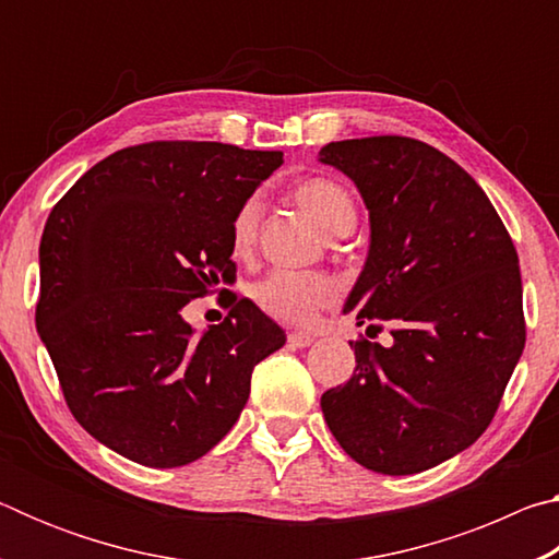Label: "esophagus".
I'll use <instances>...</instances> for the list:
<instances>
[{"label": "esophagus", "mask_w": 559, "mask_h": 559, "mask_svg": "<svg viewBox=\"0 0 559 559\" xmlns=\"http://www.w3.org/2000/svg\"><path fill=\"white\" fill-rule=\"evenodd\" d=\"M316 335L306 333V330H293V333H288V345L290 347H308L310 343H313Z\"/></svg>", "instance_id": "34e87169"}]
</instances>
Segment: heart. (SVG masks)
Segmentation results:
<instances>
[{"instance_id":"heart-1","label":"heart","mask_w":559,"mask_h":559,"mask_svg":"<svg viewBox=\"0 0 559 559\" xmlns=\"http://www.w3.org/2000/svg\"><path fill=\"white\" fill-rule=\"evenodd\" d=\"M293 200L302 212L313 216L320 229L330 236H343L355 226V202L347 189L330 177H308L293 187ZM261 204L249 197L239 204L231 219V251L249 257L259 236ZM337 296L335 281L325 273L271 271L251 286V298L263 313L283 323H308L320 308Z\"/></svg>"}]
</instances>
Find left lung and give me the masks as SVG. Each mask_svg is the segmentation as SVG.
Masks as SVG:
<instances>
[{"label": "left lung", "mask_w": 559, "mask_h": 559, "mask_svg": "<svg viewBox=\"0 0 559 559\" xmlns=\"http://www.w3.org/2000/svg\"><path fill=\"white\" fill-rule=\"evenodd\" d=\"M320 163L370 210V253L343 313L392 325L390 347L349 343L357 367L320 396L323 416L359 466L427 471L488 429L523 355L518 251L476 179L421 140H340Z\"/></svg>", "instance_id": "obj_1"}]
</instances>
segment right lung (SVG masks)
<instances>
[{
	"label": "right lung",
	"instance_id": "right-lung-1",
	"mask_svg": "<svg viewBox=\"0 0 559 559\" xmlns=\"http://www.w3.org/2000/svg\"><path fill=\"white\" fill-rule=\"evenodd\" d=\"M283 163L278 150L153 140L93 165L49 214L36 328L63 400L93 439L150 468L214 449L251 374L286 343L236 278L231 219ZM219 292L230 316L204 336L189 299Z\"/></svg>",
	"mask_w": 559,
	"mask_h": 559
}]
</instances>
